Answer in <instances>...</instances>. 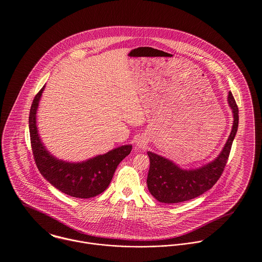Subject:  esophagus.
<instances>
[{"instance_id": "obj_1", "label": "esophagus", "mask_w": 262, "mask_h": 262, "mask_svg": "<svg viewBox=\"0 0 262 262\" xmlns=\"http://www.w3.org/2000/svg\"><path fill=\"white\" fill-rule=\"evenodd\" d=\"M137 145H138L139 147H145V144L143 143V141H139V142L137 143Z\"/></svg>"}]
</instances>
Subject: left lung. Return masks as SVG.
I'll use <instances>...</instances> for the list:
<instances>
[{"label": "left lung", "mask_w": 262, "mask_h": 262, "mask_svg": "<svg viewBox=\"0 0 262 262\" xmlns=\"http://www.w3.org/2000/svg\"><path fill=\"white\" fill-rule=\"evenodd\" d=\"M228 103L232 110L231 134L220 155L211 163L196 170H183L173 162L147 151L149 170L146 184L149 193L162 203L185 202L202 195L219 180L227 164L233 140L238 128V106L232 93L228 94Z\"/></svg>", "instance_id": "obj_1"}]
</instances>
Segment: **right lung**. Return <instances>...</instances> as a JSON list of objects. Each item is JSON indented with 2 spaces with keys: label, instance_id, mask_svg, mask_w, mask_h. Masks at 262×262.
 Here are the masks:
<instances>
[{
  "label": "right lung",
  "instance_id": "obj_1",
  "mask_svg": "<svg viewBox=\"0 0 262 262\" xmlns=\"http://www.w3.org/2000/svg\"><path fill=\"white\" fill-rule=\"evenodd\" d=\"M44 88L36 94L29 115L31 146L38 170L52 186L68 196L88 199L101 194L111 184L118 164L129 155L133 146L121 145L82 163L57 160L42 144L36 126V113Z\"/></svg>",
  "mask_w": 262,
  "mask_h": 262
}]
</instances>
